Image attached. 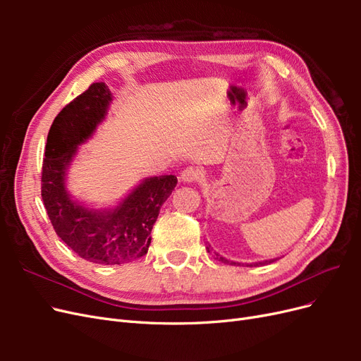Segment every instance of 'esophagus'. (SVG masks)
<instances>
[{"instance_id":"obj_1","label":"esophagus","mask_w":361,"mask_h":361,"mask_svg":"<svg viewBox=\"0 0 361 361\" xmlns=\"http://www.w3.org/2000/svg\"><path fill=\"white\" fill-rule=\"evenodd\" d=\"M183 182H199L203 178V171L197 167H187L180 173Z\"/></svg>"}]
</instances>
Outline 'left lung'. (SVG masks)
<instances>
[{
  "mask_svg": "<svg viewBox=\"0 0 361 361\" xmlns=\"http://www.w3.org/2000/svg\"><path fill=\"white\" fill-rule=\"evenodd\" d=\"M207 251H209V247H207ZM215 259H218V260H220V262H223V264H228V265H236L235 264V262H232V260H227V259H224V257H221V256H218L216 253H215ZM268 262H269V264H271V262H274V260H265V262H259V264H253L255 267H259V265H267L268 264ZM253 265H247V267H253Z\"/></svg>",
  "mask_w": 361,
  "mask_h": 361,
  "instance_id": "obj_1",
  "label": "left lung"
}]
</instances>
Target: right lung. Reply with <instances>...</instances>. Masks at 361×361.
<instances>
[{"label":"right lung","instance_id":"1","mask_svg":"<svg viewBox=\"0 0 361 361\" xmlns=\"http://www.w3.org/2000/svg\"><path fill=\"white\" fill-rule=\"evenodd\" d=\"M111 93L93 82L54 118L42 164V200L54 231L80 257L99 265H123L143 257L162 203L178 183L173 174L146 179L114 211L96 212L69 199L64 173L76 146L106 113Z\"/></svg>","mask_w":361,"mask_h":361}]
</instances>
